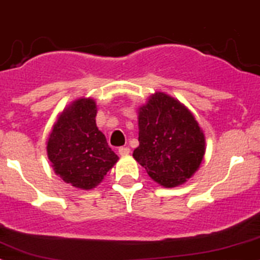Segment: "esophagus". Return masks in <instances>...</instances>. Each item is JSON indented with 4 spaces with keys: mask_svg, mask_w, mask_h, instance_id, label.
Returning a JSON list of instances; mask_svg holds the SVG:
<instances>
[{
    "mask_svg": "<svg viewBox=\"0 0 260 260\" xmlns=\"http://www.w3.org/2000/svg\"><path fill=\"white\" fill-rule=\"evenodd\" d=\"M119 154L120 155H128L131 152V149L129 147H127V146H122V147H119Z\"/></svg>",
    "mask_w": 260,
    "mask_h": 260,
    "instance_id": "obj_1",
    "label": "esophagus"
}]
</instances>
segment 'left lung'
I'll return each instance as SVG.
<instances>
[{"mask_svg":"<svg viewBox=\"0 0 260 260\" xmlns=\"http://www.w3.org/2000/svg\"><path fill=\"white\" fill-rule=\"evenodd\" d=\"M140 146L133 157L164 187L190 178L205 154V137L192 114L179 101L157 92L138 111Z\"/></svg>","mask_w":260,"mask_h":260,"instance_id":"8db88e82","label":"left lung"}]
</instances>
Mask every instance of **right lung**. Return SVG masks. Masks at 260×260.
Wrapping results in <instances>:
<instances>
[{"label":"right lung","mask_w":260,"mask_h":260,"mask_svg":"<svg viewBox=\"0 0 260 260\" xmlns=\"http://www.w3.org/2000/svg\"><path fill=\"white\" fill-rule=\"evenodd\" d=\"M96 114L93 100L79 99L59 116L47 142L55 173L82 190L99 185L119 159L97 128Z\"/></svg>","instance_id":"obj_1"}]
</instances>
